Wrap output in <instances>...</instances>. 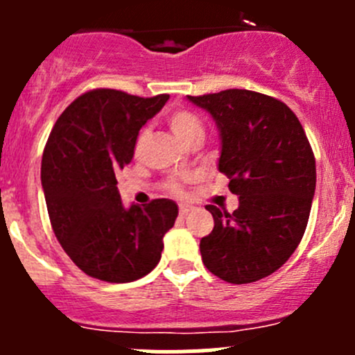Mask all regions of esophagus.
<instances>
[{
	"instance_id": "obj_1",
	"label": "esophagus",
	"mask_w": 355,
	"mask_h": 355,
	"mask_svg": "<svg viewBox=\"0 0 355 355\" xmlns=\"http://www.w3.org/2000/svg\"><path fill=\"white\" fill-rule=\"evenodd\" d=\"M191 213V207L189 206H180V216H187Z\"/></svg>"
}]
</instances>
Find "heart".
Returning a JSON list of instances; mask_svg holds the SVG:
<instances>
[{"label": "heart", "mask_w": 355, "mask_h": 355, "mask_svg": "<svg viewBox=\"0 0 355 355\" xmlns=\"http://www.w3.org/2000/svg\"><path fill=\"white\" fill-rule=\"evenodd\" d=\"M166 120H168V125H170L171 130L175 132V135H177V137L180 139L184 144H187L191 139L198 137V135H204L202 121H200L199 118L192 113V111L175 110L168 114ZM146 141H148V130H146V128H142V130L137 134V137H135V144H134L135 153H139L142 148H144ZM173 189H175V185H173Z\"/></svg>", "instance_id": "1"}]
</instances>
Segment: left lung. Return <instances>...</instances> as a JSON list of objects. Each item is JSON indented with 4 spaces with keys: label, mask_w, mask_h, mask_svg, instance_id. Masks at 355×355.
Returning a JSON list of instances; mask_svg holds the SVG:
<instances>
[{
    "label": "left lung",
    "mask_w": 355,
    "mask_h": 355,
    "mask_svg": "<svg viewBox=\"0 0 355 355\" xmlns=\"http://www.w3.org/2000/svg\"><path fill=\"white\" fill-rule=\"evenodd\" d=\"M216 121L218 170L239 196L234 213L206 206L214 228L200 239L202 263L228 284H252L284 266L300 244L316 189V161L285 103L247 89L187 96Z\"/></svg>",
    "instance_id": "1"
}]
</instances>
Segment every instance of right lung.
<instances>
[{"label":"right lung","instance_id":"obj_1","mask_svg":"<svg viewBox=\"0 0 355 355\" xmlns=\"http://www.w3.org/2000/svg\"><path fill=\"white\" fill-rule=\"evenodd\" d=\"M168 98L94 89L78 96L49 134L41 164L49 220L63 250L89 277L127 284L159 263L177 204L155 199L125 209L114 173L130 163L139 130Z\"/></svg>","mask_w":355,"mask_h":355}]
</instances>
